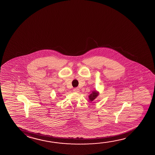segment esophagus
Masks as SVG:
<instances>
[{
	"label": "esophagus",
	"instance_id": "34e87169",
	"mask_svg": "<svg viewBox=\"0 0 155 155\" xmlns=\"http://www.w3.org/2000/svg\"><path fill=\"white\" fill-rule=\"evenodd\" d=\"M74 92H79V89L78 88V87H76V88H74Z\"/></svg>",
	"mask_w": 155,
	"mask_h": 155
}]
</instances>
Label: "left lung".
I'll return each mask as SVG.
<instances>
[{"instance_id":"1","label":"left lung","mask_w":155,"mask_h":155,"mask_svg":"<svg viewBox=\"0 0 155 155\" xmlns=\"http://www.w3.org/2000/svg\"><path fill=\"white\" fill-rule=\"evenodd\" d=\"M99 94V92H97V91H93L92 93L91 94H90L89 96V98L90 101H92L94 100L98 96V95Z\"/></svg>"}]
</instances>
